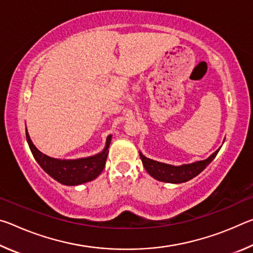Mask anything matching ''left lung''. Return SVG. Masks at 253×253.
I'll return each instance as SVG.
<instances>
[{
	"instance_id": "8db88e82",
	"label": "left lung",
	"mask_w": 253,
	"mask_h": 253,
	"mask_svg": "<svg viewBox=\"0 0 253 253\" xmlns=\"http://www.w3.org/2000/svg\"><path fill=\"white\" fill-rule=\"evenodd\" d=\"M220 148L214 152L211 156L204 161H199L192 164H184L181 166H174L165 163L153 161L151 158L144 156L142 153H139L140 158H142L143 165L147 173L153 176L157 181L165 182V183H184L190 181L202 172L207 166L215 158L216 154L219 153Z\"/></svg>"
}]
</instances>
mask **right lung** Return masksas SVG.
I'll return each instance as SVG.
<instances>
[{
    "instance_id": "add662e5",
    "label": "right lung",
    "mask_w": 253,
    "mask_h": 253,
    "mask_svg": "<svg viewBox=\"0 0 253 253\" xmlns=\"http://www.w3.org/2000/svg\"><path fill=\"white\" fill-rule=\"evenodd\" d=\"M29 147L31 149L36 161L45 173L59 183L65 185H79L95 179L105 168L108 148L111 142V135L107 137L104 151L90 157L78 158V160H57L44 155L34 146L30 138L28 130H25Z\"/></svg>"
}]
</instances>
